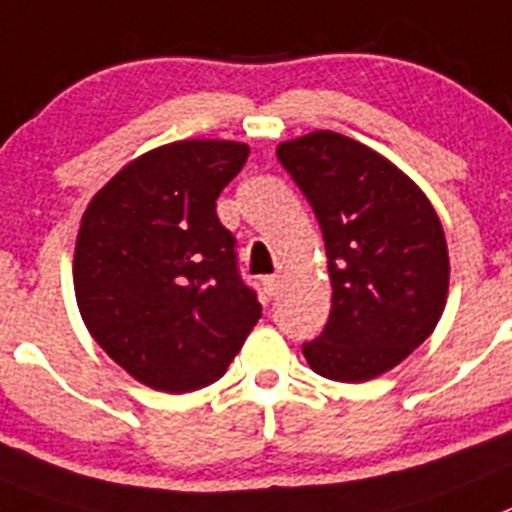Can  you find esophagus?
Segmentation results:
<instances>
[{"instance_id": "obj_1", "label": "esophagus", "mask_w": 512, "mask_h": 512, "mask_svg": "<svg viewBox=\"0 0 512 512\" xmlns=\"http://www.w3.org/2000/svg\"><path fill=\"white\" fill-rule=\"evenodd\" d=\"M278 285H280V275H267V278H262V288H265V293L270 298L278 296Z\"/></svg>"}]
</instances>
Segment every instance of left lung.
Instances as JSON below:
<instances>
[{
	"label": "left lung",
	"mask_w": 512,
	"mask_h": 512,
	"mask_svg": "<svg viewBox=\"0 0 512 512\" xmlns=\"http://www.w3.org/2000/svg\"><path fill=\"white\" fill-rule=\"evenodd\" d=\"M278 160L319 219L334 288L303 357L339 382L393 370L444 311L449 252L434 206L393 163L336 132L283 142Z\"/></svg>",
	"instance_id": "8db88e82"
}]
</instances>
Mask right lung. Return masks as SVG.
I'll return each mask as SVG.
<instances>
[{"label":"right lung","mask_w":512,"mask_h":512,"mask_svg":"<svg viewBox=\"0 0 512 512\" xmlns=\"http://www.w3.org/2000/svg\"><path fill=\"white\" fill-rule=\"evenodd\" d=\"M250 147L183 140L124 165L91 199L73 285L86 329L122 370L163 393L216 382L262 316L216 199Z\"/></svg>","instance_id":"obj_1"}]
</instances>
